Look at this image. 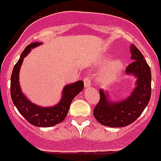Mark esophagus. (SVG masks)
<instances>
[{
    "label": "esophagus",
    "instance_id": "esophagus-1",
    "mask_svg": "<svg viewBox=\"0 0 161 161\" xmlns=\"http://www.w3.org/2000/svg\"><path fill=\"white\" fill-rule=\"evenodd\" d=\"M84 84L85 88H88L91 85V78L89 76H87L84 78Z\"/></svg>",
    "mask_w": 161,
    "mask_h": 161
}]
</instances>
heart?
I'll list each match as a JSON object with an SVG mask.
<instances>
[{"label":"heart","instance_id":"obj_1","mask_svg":"<svg viewBox=\"0 0 161 161\" xmlns=\"http://www.w3.org/2000/svg\"><path fill=\"white\" fill-rule=\"evenodd\" d=\"M122 69V64L120 60H116L115 62L112 63L110 65L108 66L101 75V79L103 81H109L111 80L114 79L118 74L120 73Z\"/></svg>","mask_w":161,"mask_h":161}]
</instances>
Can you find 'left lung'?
Here are the masks:
<instances>
[{"label":"left lung","mask_w":161,"mask_h":161,"mask_svg":"<svg viewBox=\"0 0 161 161\" xmlns=\"http://www.w3.org/2000/svg\"><path fill=\"white\" fill-rule=\"evenodd\" d=\"M132 61L127 66V74L137 77L136 87L132 95L120 102L108 101L103 90L99 91L100 101L93 109V115L99 123L112 128L125 127L135 121L144 112L151 97V70L144 56L135 45H131Z\"/></svg>","instance_id":"1"}]
</instances>
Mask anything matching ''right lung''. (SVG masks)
<instances>
[{"mask_svg":"<svg viewBox=\"0 0 161 161\" xmlns=\"http://www.w3.org/2000/svg\"><path fill=\"white\" fill-rule=\"evenodd\" d=\"M41 44L39 42L31 43L22 52L20 59L13 69L10 92L13 104H15L19 113L29 123L37 127H52L60 124L64 120L69 112L71 102L73 98L82 91L84 88V83L82 80H79L76 83L64 87L61 101L54 107L41 108L31 103L20 91L18 80L19 71L23 62L24 57L27 56L31 48L38 46Z\"/></svg>","mask_w":161,"mask_h":161,"instance_id":"obj_1","label":"right lung"}]
</instances>
